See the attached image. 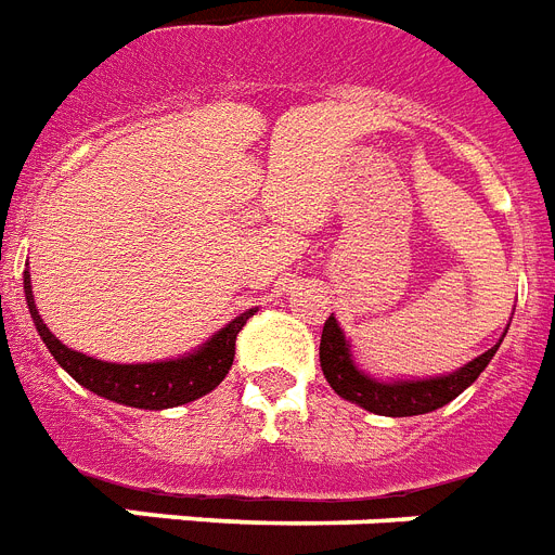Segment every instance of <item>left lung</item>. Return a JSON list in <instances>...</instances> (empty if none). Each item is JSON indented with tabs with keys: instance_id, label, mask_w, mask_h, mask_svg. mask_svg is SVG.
<instances>
[{
	"instance_id": "1",
	"label": "left lung",
	"mask_w": 555,
	"mask_h": 555,
	"mask_svg": "<svg viewBox=\"0 0 555 555\" xmlns=\"http://www.w3.org/2000/svg\"><path fill=\"white\" fill-rule=\"evenodd\" d=\"M495 349H499V344L493 349H487L485 354H478L476 361H469L467 366H461L453 375H444V378L384 384V380H372L370 375H363L354 366L352 358H349V344L344 340V332H340L338 321L330 314V321L323 323L321 335V366L330 387L347 401L361 403L363 410L375 412V415L406 418V415L433 412L453 401V398H459L485 372Z\"/></svg>"
}]
</instances>
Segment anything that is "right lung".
Listing matches in <instances>:
<instances>
[{"instance_id": "add662e5", "label": "right lung", "mask_w": 555, "mask_h": 555, "mask_svg": "<svg viewBox=\"0 0 555 555\" xmlns=\"http://www.w3.org/2000/svg\"><path fill=\"white\" fill-rule=\"evenodd\" d=\"M25 298H28L30 318L37 323V332L42 335L53 358L60 361L62 370L96 396L126 403V406H137V410H168V406H180V403H189L211 392L232 370L237 332L255 314V309L243 312L241 318H234L229 326L217 332L206 347L197 349L189 358H180V361L105 363L82 352H74L53 338L51 330L39 318L37 306H34L28 272H25Z\"/></svg>"}]
</instances>
